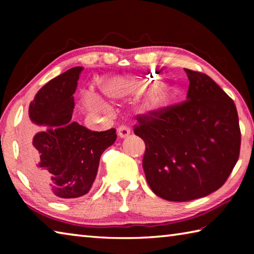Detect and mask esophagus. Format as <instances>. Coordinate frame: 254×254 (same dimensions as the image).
Returning <instances> with one entry per match:
<instances>
[{
	"label": "esophagus",
	"instance_id": "34e87169",
	"mask_svg": "<svg viewBox=\"0 0 254 254\" xmlns=\"http://www.w3.org/2000/svg\"><path fill=\"white\" fill-rule=\"evenodd\" d=\"M130 133H131L130 128L127 127H120L118 128V135H119L120 139H126L127 136L130 135Z\"/></svg>",
	"mask_w": 254,
	"mask_h": 254
}]
</instances>
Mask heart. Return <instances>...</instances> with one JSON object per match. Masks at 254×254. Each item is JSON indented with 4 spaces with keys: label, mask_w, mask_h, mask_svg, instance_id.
<instances>
[{
    "label": "heart",
    "mask_w": 254,
    "mask_h": 254,
    "mask_svg": "<svg viewBox=\"0 0 254 254\" xmlns=\"http://www.w3.org/2000/svg\"><path fill=\"white\" fill-rule=\"evenodd\" d=\"M156 77L150 72L141 75L133 74H109L98 79V87L105 96L111 98L123 97L135 93L152 85ZM170 97L169 89L165 85L157 84L149 88L135 98L132 103L133 110L142 115L153 114L160 111L167 104ZM104 102L100 97H93L89 101V109L94 112H101L104 109Z\"/></svg>",
    "instance_id": "1"
}]
</instances>
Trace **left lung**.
<instances>
[{
    "label": "left lung",
    "instance_id": "left-lung-1",
    "mask_svg": "<svg viewBox=\"0 0 254 254\" xmlns=\"http://www.w3.org/2000/svg\"><path fill=\"white\" fill-rule=\"evenodd\" d=\"M185 71L186 101L139 117L134 127L145 143L142 166L149 186L170 201L217 190L233 170L241 145L234 102L209 76Z\"/></svg>",
    "mask_w": 254,
    "mask_h": 254
}]
</instances>
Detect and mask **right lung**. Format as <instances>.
Masks as SVG:
<instances>
[{
  "instance_id": "1",
  "label": "right lung",
  "mask_w": 254,
  "mask_h": 254,
  "mask_svg": "<svg viewBox=\"0 0 254 254\" xmlns=\"http://www.w3.org/2000/svg\"><path fill=\"white\" fill-rule=\"evenodd\" d=\"M83 69L70 68L42 86L30 103L22 140L28 177L41 192L63 200L91 190L102 153L117 140L114 128L96 132L70 121Z\"/></svg>"
}]
</instances>
